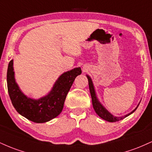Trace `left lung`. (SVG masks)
Listing matches in <instances>:
<instances>
[{"instance_id":"obj_1","label":"left lung","mask_w":152,"mask_h":152,"mask_svg":"<svg viewBox=\"0 0 152 152\" xmlns=\"http://www.w3.org/2000/svg\"><path fill=\"white\" fill-rule=\"evenodd\" d=\"M87 78H88V86H89V90H90V93H91V99H92V104H93V107L94 110H95L96 113L100 116L101 118H103V119L106 120V121H109V122H116V121H118L120 120L123 119L125 117H126L127 116L130 115L131 114L135 111V110L137 109H135L132 111V113L130 114L126 115L124 116H121V117H115V116L111 115L109 111L106 110L105 108H104L102 104L99 102L98 99H97L96 96V94H95V91H94V88L93 86V83H92L91 79L88 76H87Z\"/></svg>"}]
</instances>
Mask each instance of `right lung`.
I'll list each match as a JSON object with an SVG mask.
<instances>
[{"instance_id":"right-lung-1","label":"right lung","mask_w":152,"mask_h":152,"mask_svg":"<svg viewBox=\"0 0 152 152\" xmlns=\"http://www.w3.org/2000/svg\"><path fill=\"white\" fill-rule=\"evenodd\" d=\"M81 74V68H76L63 74L48 95L38 100L27 98L15 83L13 60L8 64L7 71L8 91L13 106L23 116L36 123H44L56 118L61 112L68 92L74 79Z\"/></svg>"}]
</instances>
